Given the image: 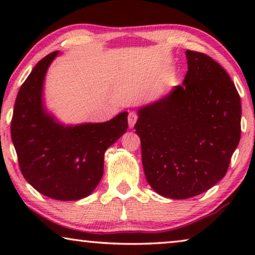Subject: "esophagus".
Listing matches in <instances>:
<instances>
[{
  "label": "esophagus",
  "mask_w": 255,
  "mask_h": 255,
  "mask_svg": "<svg viewBox=\"0 0 255 255\" xmlns=\"http://www.w3.org/2000/svg\"><path fill=\"white\" fill-rule=\"evenodd\" d=\"M137 114L133 113V111H131V113H128V127L130 128H133L135 122H137Z\"/></svg>",
  "instance_id": "obj_1"
}]
</instances>
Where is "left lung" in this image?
<instances>
[{
  "instance_id": "1",
  "label": "left lung",
  "mask_w": 255,
  "mask_h": 255,
  "mask_svg": "<svg viewBox=\"0 0 255 255\" xmlns=\"http://www.w3.org/2000/svg\"><path fill=\"white\" fill-rule=\"evenodd\" d=\"M186 55L182 86L139 108L134 125L146 180L173 200L194 197L221 181L242 132L240 97L225 69L204 53Z\"/></svg>"
}]
</instances>
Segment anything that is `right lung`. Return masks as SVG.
Segmentation results:
<instances>
[{"instance_id":"right-lung-1","label":"right lung","mask_w":255,"mask_h":255,"mask_svg":"<svg viewBox=\"0 0 255 255\" xmlns=\"http://www.w3.org/2000/svg\"><path fill=\"white\" fill-rule=\"evenodd\" d=\"M59 54L34 66L17 94L11 139L20 172L37 191L58 201L89 196L103 175L104 153L128 128V113L104 123L64 125L44 107L45 75Z\"/></svg>"}]
</instances>
